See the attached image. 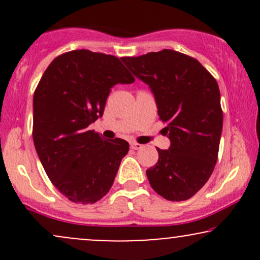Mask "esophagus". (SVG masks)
I'll list each match as a JSON object with an SVG mask.
<instances>
[{
  "label": "esophagus",
  "mask_w": 260,
  "mask_h": 260,
  "mask_svg": "<svg viewBox=\"0 0 260 260\" xmlns=\"http://www.w3.org/2000/svg\"><path fill=\"white\" fill-rule=\"evenodd\" d=\"M131 148H132L133 150H139V149L143 148V145L139 144V143L133 142V143H131Z\"/></svg>",
  "instance_id": "esophagus-1"
}]
</instances>
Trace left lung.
Segmentation results:
<instances>
[{"instance_id":"left-lung-1","label":"left lung","mask_w":260,"mask_h":260,"mask_svg":"<svg viewBox=\"0 0 260 260\" xmlns=\"http://www.w3.org/2000/svg\"><path fill=\"white\" fill-rule=\"evenodd\" d=\"M153 91L171 145L157 148L159 160L147 170L150 186L171 202L193 197L213 174L222 132L220 90L199 61L174 50L122 57Z\"/></svg>"}]
</instances>
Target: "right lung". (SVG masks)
I'll list each match as a JSON object with an SVG mask.
<instances>
[{
	"mask_svg": "<svg viewBox=\"0 0 260 260\" xmlns=\"http://www.w3.org/2000/svg\"><path fill=\"white\" fill-rule=\"evenodd\" d=\"M133 82L120 58L89 50L62 53L41 77L32 139L46 175L71 202L92 204L111 188L129 144L104 140L88 127L103 116L112 86Z\"/></svg>",
	"mask_w": 260,
	"mask_h": 260,
	"instance_id": "obj_1",
	"label": "right lung"
}]
</instances>
